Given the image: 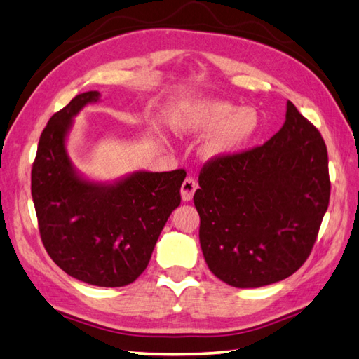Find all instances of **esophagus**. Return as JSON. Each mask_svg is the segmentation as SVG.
Masks as SVG:
<instances>
[{"label": "esophagus", "instance_id": "34e87169", "mask_svg": "<svg viewBox=\"0 0 359 359\" xmlns=\"http://www.w3.org/2000/svg\"><path fill=\"white\" fill-rule=\"evenodd\" d=\"M197 187H198V184L191 177L182 181V184H181V198H182V201H191L194 198L195 191H197Z\"/></svg>", "mask_w": 359, "mask_h": 359}]
</instances>
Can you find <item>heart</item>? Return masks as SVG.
Instances as JSON below:
<instances>
[{"label":"heart","instance_id":"b5f03b06","mask_svg":"<svg viewBox=\"0 0 359 359\" xmlns=\"http://www.w3.org/2000/svg\"><path fill=\"white\" fill-rule=\"evenodd\" d=\"M259 114L255 107H236L222 100H198L181 111L175 128L180 133L206 134L201 154L206 159H220L239 151L259 130Z\"/></svg>","mask_w":359,"mask_h":359}]
</instances>
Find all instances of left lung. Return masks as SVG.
Here are the masks:
<instances>
[{
	"mask_svg": "<svg viewBox=\"0 0 359 359\" xmlns=\"http://www.w3.org/2000/svg\"><path fill=\"white\" fill-rule=\"evenodd\" d=\"M194 195L211 272L234 287H261L297 272L330 201L320 133L287 101L286 121L261 147L209 161Z\"/></svg>",
	"mask_w": 359,
	"mask_h": 359,
	"instance_id": "8db88e82",
	"label": "left lung"
}]
</instances>
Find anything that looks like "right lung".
<instances>
[{
	"label": "right lung",
	"instance_id": "1",
	"mask_svg": "<svg viewBox=\"0 0 359 359\" xmlns=\"http://www.w3.org/2000/svg\"><path fill=\"white\" fill-rule=\"evenodd\" d=\"M79 93L50 118L39 140L31 194L40 238L50 258L87 285L121 287L147 269L175 208L184 170L133 172L112 182L81 175L67 153L73 118L100 101Z\"/></svg>",
	"mask_w": 359,
	"mask_h": 359
}]
</instances>
